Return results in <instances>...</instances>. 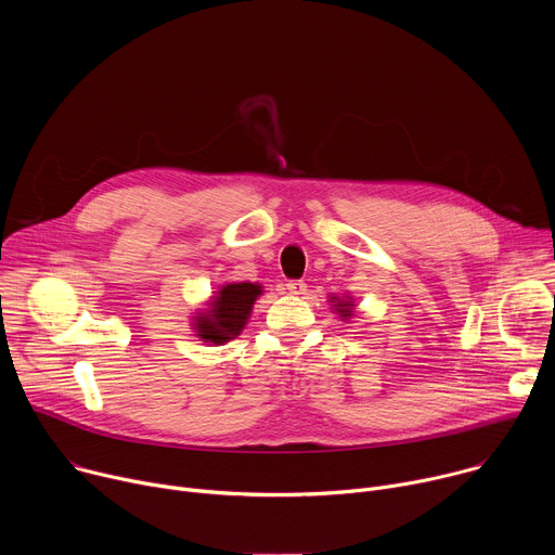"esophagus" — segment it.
Instances as JSON below:
<instances>
[{
  "label": "esophagus",
  "mask_w": 555,
  "mask_h": 555,
  "mask_svg": "<svg viewBox=\"0 0 555 555\" xmlns=\"http://www.w3.org/2000/svg\"><path fill=\"white\" fill-rule=\"evenodd\" d=\"M285 289H287L289 294H294V296H302V294L307 292V285H305L302 281H289V283L285 285Z\"/></svg>",
  "instance_id": "esophagus-1"
}]
</instances>
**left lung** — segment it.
I'll return each mask as SVG.
<instances>
[{"label": "left lung", "instance_id": "8db88e82", "mask_svg": "<svg viewBox=\"0 0 555 555\" xmlns=\"http://www.w3.org/2000/svg\"><path fill=\"white\" fill-rule=\"evenodd\" d=\"M330 302H332L334 313H338L340 321L353 319V307H356L353 296H349V294L347 296H330Z\"/></svg>", "mask_w": 555, "mask_h": 555}]
</instances>
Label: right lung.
Instances as JSON below:
<instances>
[{"mask_svg":"<svg viewBox=\"0 0 555 555\" xmlns=\"http://www.w3.org/2000/svg\"><path fill=\"white\" fill-rule=\"evenodd\" d=\"M263 294L261 283H223L206 300V307L191 315V327L206 345H223L240 336L248 321L257 298Z\"/></svg>","mask_w":555,"mask_h":555,"instance_id":"add662e5","label":"right lung"}]
</instances>
